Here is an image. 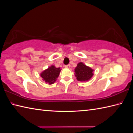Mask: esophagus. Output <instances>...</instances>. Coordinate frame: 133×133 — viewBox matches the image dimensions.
<instances>
[{"mask_svg": "<svg viewBox=\"0 0 133 133\" xmlns=\"http://www.w3.org/2000/svg\"><path fill=\"white\" fill-rule=\"evenodd\" d=\"M70 67H71L70 64H68V65L65 66V68H66V69H70Z\"/></svg>", "mask_w": 133, "mask_h": 133, "instance_id": "34e87169", "label": "esophagus"}]
</instances>
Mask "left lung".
<instances>
[{
	"label": "left lung",
	"instance_id": "8db88e82",
	"mask_svg": "<svg viewBox=\"0 0 133 133\" xmlns=\"http://www.w3.org/2000/svg\"><path fill=\"white\" fill-rule=\"evenodd\" d=\"M94 70L90 67L86 66L83 62H79L74 70L75 76L79 82H87L94 75Z\"/></svg>",
	"mask_w": 133,
	"mask_h": 133
}]
</instances>
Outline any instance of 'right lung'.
<instances>
[{"label":"right lung","mask_w":133,"mask_h":133,"mask_svg":"<svg viewBox=\"0 0 133 133\" xmlns=\"http://www.w3.org/2000/svg\"><path fill=\"white\" fill-rule=\"evenodd\" d=\"M61 69L60 67L57 68L54 65L49 67L47 69L43 71L40 74L43 81L49 84H52L57 81L59 76Z\"/></svg>","instance_id":"add662e5"}]
</instances>
